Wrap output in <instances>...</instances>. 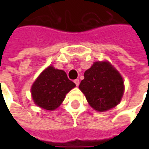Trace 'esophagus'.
Returning a JSON list of instances; mask_svg holds the SVG:
<instances>
[{
  "label": "esophagus",
  "instance_id": "34e87169",
  "mask_svg": "<svg viewBox=\"0 0 149 149\" xmlns=\"http://www.w3.org/2000/svg\"><path fill=\"white\" fill-rule=\"evenodd\" d=\"M74 83L76 84L77 86H78L79 84H80V81H79V79H76V80H74Z\"/></svg>",
  "mask_w": 149,
  "mask_h": 149
}]
</instances>
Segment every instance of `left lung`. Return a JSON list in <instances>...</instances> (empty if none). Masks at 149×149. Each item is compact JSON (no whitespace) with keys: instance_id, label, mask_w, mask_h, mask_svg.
I'll use <instances>...</instances> for the list:
<instances>
[{"instance_id":"1","label":"left lung","mask_w":149,"mask_h":149,"mask_svg":"<svg viewBox=\"0 0 149 149\" xmlns=\"http://www.w3.org/2000/svg\"><path fill=\"white\" fill-rule=\"evenodd\" d=\"M79 88L92 108L104 112L116 106L124 93L122 77L109 62H95L84 72Z\"/></svg>"}]
</instances>
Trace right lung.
<instances>
[{
  "label": "right lung",
  "mask_w": 149,
  "mask_h": 149,
  "mask_svg": "<svg viewBox=\"0 0 149 149\" xmlns=\"http://www.w3.org/2000/svg\"><path fill=\"white\" fill-rule=\"evenodd\" d=\"M76 84L70 81L65 71L49 66L40 75L32 88L34 103L42 109L54 110L60 106Z\"/></svg>",
  "instance_id": "right-lung-1"
}]
</instances>
